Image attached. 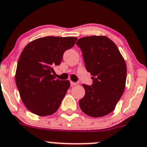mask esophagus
Masks as SVG:
<instances>
[{
	"mask_svg": "<svg viewBox=\"0 0 147 147\" xmlns=\"http://www.w3.org/2000/svg\"><path fill=\"white\" fill-rule=\"evenodd\" d=\"M70 84H71V87H73V86H76V85L77 84V83H76V82H73V81H70Z\"/></svg>",
	"mask_w": 147,
	"mask_h": 147,
	"instance_id": "34e87169",
	"label": "esophagus"
}]
</instances>
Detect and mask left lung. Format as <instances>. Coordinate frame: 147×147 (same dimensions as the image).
<instances>
[{"instance_id":"1","label":"left lung","mask_w":147,"mask_h":147,"mask_svg":"<svg viewBox=\"0 0 147 147\" xmlns=\"http://www.w3.org/2000/svg\"><path fill=\"white\" fill-rule=\"evenodd\" d=\"M85 67L92 84H82L85 96L79 100L81 111L92 117L109 114L115 108L125 87L126 64L115 43L105 36L80 38Z\"/></svg>"}]
</instances>
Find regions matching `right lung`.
I'll return each mask as SVG.
<instances>
[{"label": "right lung", "instance_id": "right-lung-1", "mask_svg": "<svg viewBox=\"0 0 147 147\" xmlns=\"http://www.w3.org/2000/svg\"><path fill=\"white\" fill-rule=\"evenodd\" d=\"M77 37L45 36L24 47L18 59L16 84L25 107L41 117L57 111L70 82L57 79L54 66H59L65 51L76 44Z\"/></svg>", "mask_w": 147, "mask_h": 147}]
</instances>
